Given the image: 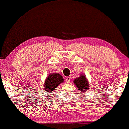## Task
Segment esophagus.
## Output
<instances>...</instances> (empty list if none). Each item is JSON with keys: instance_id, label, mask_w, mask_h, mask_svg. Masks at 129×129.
Returning <instances> with one entry per match:
<instances>
[{"instance_id": "obj_1", "label": "esophagus", "mask_w": 129, "mask_h": 129, "mask_svg": "<svg viewBox=\"0 0 129 129\" xmlns=\"http://www.w3.org/2000/svg\"><path fill=\"white\" fill-rule=\"evenodd\" d=\"M70 79H71V77H70V76L67 77L66 79H65V81H66L67 83H69L70 81Z\"/></svg>"}]
</instances>
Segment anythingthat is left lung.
<instances>
[{"label": "left lung", "mask_w": 129, "mask_h": 129, "mask_svg": "<svg viewBox=\"0 0 129 129\" xmlns=\"http://www.w3.org/2000/svg\"><path fill=\"white\" fill-rule=\"evenodd\" d=\"M74 84L80 90V92L84 93L89 91V84H88L87 78L84 75H81L80 77L77 78L74 80Z\"/></svg>", "instance_id": "1"}]
</instances>
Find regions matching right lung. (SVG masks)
<instances>
[{"label":"right lung","mask_w":129,"mask_h":129,"mask_svg":"<svg viewBox=\"0 0 129 129\" xmlns=\"http://www.w3.org/2000/svg\"><path fill=\"white\" fill-rule=\"evenodd\" d=\"M64 82L62 76L57 73H52L50 74L46 78L45 82L44 89L47 92L51 93L60 83Z\"/></svg>","instance_id":"obj_1"}]
</instances>
